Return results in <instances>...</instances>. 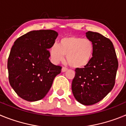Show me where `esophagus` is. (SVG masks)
<instances>
[{"label": "esophagus", "mask_w": 126, "mask_h": 126, "mask_svg": "<svg viewBox=\"0 0 126 126\" xmlns=\"http://www.w3.org/2000/svg\"><path fill=\"white\" fill-rule=\"evenodd\" d=\"M67 71V68H66V67H63L62 68V72H63V73H64V72H65V71Z\"/></svg>", "instance_id": "esophagus-1"}]
</instances>
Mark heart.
<instances>
[{
	"label": "heart",
	"instance_id": "obj_1",
	"mask_svg": "<svg viewBox=\"0 0 126 126\" xmlns=\"http://www.w3.org/2000/svg\"><path fill=\"white\" fill-rule=\"evenodd\" d=\"M49 55L53 63L57 64L66 55L67 62L72 67L82 69L87 66L94 55V45L92 40L77 36H67L57 44L49 48Z\"/></svg>",
	"mask_w": 126,
	"mask_h": 126
}]
</instances>
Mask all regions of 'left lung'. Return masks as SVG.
Wrapping results in <instances>:
<instances>
[{
    "label": "left lung",
    "instance_id": "1",
    "mask_svg": "<svg viewBox=\"0 0 126 126\" xmlns=\"http://www.w3.org/2000/svg\"><path fill=\"white\" fill-rule=\"evenodd\" d=\"M86 36L94 45V55L86 67L76 69L72 92L77 101L84 105L98 103L109 94L115 84L118 61L113 43L96 32Z\"/></svg>",
    "mask_w": 126,
    "mask_h": 126
}]
</instances>
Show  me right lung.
I'll return each mask as SVG.
<instances>
[{"instance_id":"obj_1","label":"right lung","mask_w":126,"mask_h":126,"mask_svg":"<svg viewBox=\"0 0 126 126\" xmlns=\"http://www.w3.org/2000/svg\"><path fill=\"white\" fill-rule=\"evenodd\" d=\"M58 33L33 30L14 42L7 61L9 81L19 96L28 102L45 97L61 67L50 61L49 49Z\"/></svg>"}]
</instances>
